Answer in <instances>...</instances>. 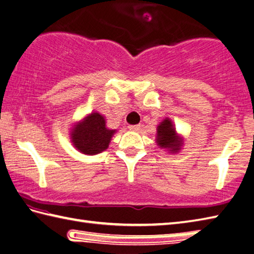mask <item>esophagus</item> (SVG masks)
<instances>
[{
    "label": "esophagus",
    "mask_w": 254,
    "mask_h": 254,
    "mask_svg": "<svg viewBox=\"0 0 254 254\" xmlns=\"http://www.w3.org/2000/svg\"><path fill=\"white\" fill-rule=\"evenodd\" d=\"M140 127H140L139 124H136V126H130V127H128V128H130L131 131H139Z\"/></svg>",
    "instance_id": "esophagus-1"
}]
</instances>
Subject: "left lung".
Listing matches in <instances>:
<instances>
[{
  "mask_svg": "<svg viewBox=\"0 0 254 254\" xmlns=\"http://www.w3.org/2000/svg\"><path fill=\"white\" fill-rule=\"evenodd\" d=\"M156 143L160 149H165L170 154H178L184 146V138L178 133L176 127L171 119H164L157 126Z\"/></svg>",
  "mask_w": 254,
  "mask_h": 254,
  "instance_id": "obj_1",
  "label": "left lung"
}]
</instances>
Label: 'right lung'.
<instances>
[{"instance_id": "obj_1", "label": "right lung", "mask_w": 254, "mask_h": 254, "mask_svg": "<svg viewBox=\"0 0 254 254\" xmlns=\"http://www.w3.org/2000/svg\"><path fill=\"white\" fill-rule=\"evenodd\" d=\"M71 143L83 155H97L106 150L116 130L108 128L106 119L98 112H91L70 128Z\"/></svg>"}]
</instances>
